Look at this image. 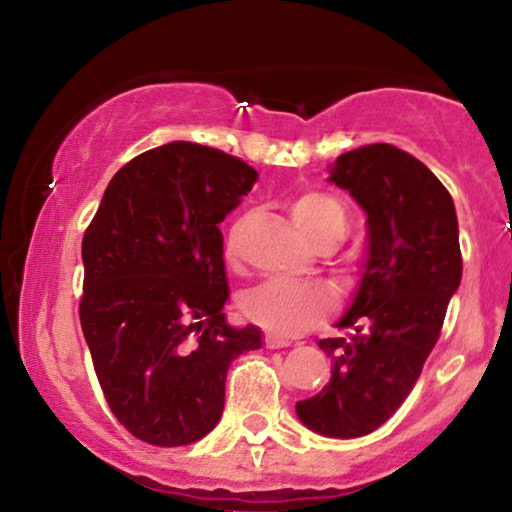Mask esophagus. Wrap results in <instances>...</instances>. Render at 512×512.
<instances>
[{
    "label": "esophagus",
    "instance_id": "obj_1",
    "mask_svg": "<svg viewBox=\"0 0 512 512\" xmlns=\"http://www.w3.org/2000/svg\"><path fill=\"white\" fill-rule=\"evenodd\" d=\"M264 344H267V349H284V346H291V339L281 337V334L267 332V337H264Z\"/></svg>",
    "mask_w": 512,
    "mask_h": 512
}]
</instances>
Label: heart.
<instances>
[{"mask_svg":"<svg viewBox=\"0 0 512 512\" xmlns=\"http://www.w3.org/2000/svg\"><path fill=\"white\" fill-rule=\"evenodd\" d=\"M289 214L298 231L310 243L327 236V233L344 236L346 231L344 207L337 199L320 195V192H305V195L293 197L289 202ZM233 257H236V245H233V236H228L226 260H233ZM332 308V291L322 289V286H291L279 284V281L255 286L240 298V310L245 317L276 334H298L310 330L317 322L325 320L332 313Z\"/></svg>","mask_w":512,"mask_h":512,"instance_id":"b5f03b06","label":"heart"}]
</instances>
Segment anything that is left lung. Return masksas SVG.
I'll use <instances>...</instances> for the list:
<instances>
[{
  "mask_svg": "<svg viewBox=\"0 0 512 512\" xmlns=\"http://www.w3.org/2000/svg\"><path fill=\"white\" fill-rule=\"evenodd\" d=\"M327 180L366 211V262L337 322L354 334L317 342L332 378L296 414L320 436L361 438L402 407L438 342L462 281L460 228L443 182L392 144L346 151Z\"/></svg>",
  "mask_w": 512,
  "mask_h": 512,
  "instance_id": "left-lung-1",
  "label": "left lung"
}]
</instances>
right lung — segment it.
Segmentation results:
<instances>
[{
  "label": "right lung",
  "instance_id": "1",
  "mask_svg": "<svg viewBox=\"0 0 512 512\" xmlns=\"http://www.w3.org/2000/svg\"><path fill=\"white\" fill-rule=\"evenodd\" d=\"M255 180L219 149L170 142L117 170L86 228L81 330L110 409L144 443L207 436L228 366L262 349L260 327L226 325L219 231Z\"/></svg>",
  "mask_w": 512,
  "mask_h": 512
}]
</instances>
